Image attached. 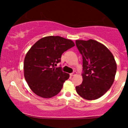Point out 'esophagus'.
Wrapping results in <instances>:
<instances>
[{
  "label": "esophagus",
  "mask_w": 128,
  "mask_h": 128,
  "mask_svg": "<svg viewBox=\"0 0 128 128\" xmlns=\"http://www.w3.org/2000/svg\"><path fill=\"white\" fill-rule=\"evenodd\" d=\"M76 74H77V72H76V71H74L72 73H70V76H74V75H76Z\"/></svg>",
  "instance_id": "obj_1"
}]
</instances>
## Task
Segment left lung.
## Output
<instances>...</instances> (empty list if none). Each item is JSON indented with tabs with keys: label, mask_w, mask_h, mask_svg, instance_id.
I'll return each mask as SVG.
<instances>
[{
	"label": "left lung",
	"mask_w": 128,
	"mask_h": 128,
	"mask_svg": "<svg viewBox=\"0 0 128 128\" xmlns=\"http://www.w3.org/2000/svg\"><path fill=\"white\" fill-rule=\"evenodd\" d=\"M76 45L83 61V81L76 86V92L85 99H98L114 82L117 71L114 56L105 46L94 40H76Z\"/></svg>",
	"instance_id": "1"
}]
</instances>
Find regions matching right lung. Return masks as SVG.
Segmentation results:
<instances>
[{
    "instance_id": "add662e5",
    "label": "right lung",
    "mask_w": 128,
    "mask_h": 128,
    "mask_svg": "<svg viewBox=\"0 0 128 128\" xmlns=\"http://www.w3.org/2000/svg\"><path fill=\"white\" fill-rule=\"evenodd\" d=\"M74 46L71 40L60 36H48L37 41L26 54L24 76L31 90L38 96L50 98L62 89L70 77L68 73L55 66L61 62V55Z\"/></svg>"
}]
</instances>
